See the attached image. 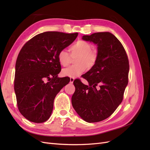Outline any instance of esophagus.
I'll return each instance as SVG.
<instances>
[{
  "label": "esophagus",
  "mask_w": 150,
  "mask_h": 150,
  "mask_svg": "<svg viewBox=\"0 0 150 150\" xmlns=\"http://www.w3.org/2000/svg\"><path fill=\"white\" fill-rule=\"evenodd\" d=\"M74 81V78H70V83H73Z\"/></svg>",
  "instance_id": "esophagus-1"
}]
</instances>
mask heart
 <instances>
[{
  "mask_svg": "<svg viewBox=\"0 0 150 150\" xmlns=\"http://www.w3.org/2000/svg\"><path fill=\"white\" fill-rule=\"evenodd\" d=\"M91 44L80 40L69 48L71 55L66 49H62L57 55L58 61L62 66L66 67L70 64L71 56L75 57L76 64L62 69V74L70 78H77L83 74L86 69L92 68L97 60L96 50L92 49Z\"/></svg>",
  "mask_w": 150,
  "mask_h": 150,
  "instance_id": "b5f03b06",
  "label": "heart"
}]
</instances>
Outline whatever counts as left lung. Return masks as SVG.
Returning <instances> with one entry per match:
<instances>
[{
  "instance_id": "1",
  "label": "left lung",
  "mask_w": 150,
  "mask_h": 150,
  "mask_svg": "<svg viewBox=\"0 0 150 150\" xmlns=\"http://www.w3.org/2000/svg\"><path fill=\"white\" fill-rule=\"evenodd\" d=\"M82 39L97 45V60L83 76L88 85L79 79L74 81L71 103L84 121L99 122L110 117L122 101L128 83L129 61L120 40L109 32L83 35Z\"/></svg>"
}]
</instances>
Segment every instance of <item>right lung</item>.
Wrapping results in <instances>:
<instances>
[{"mask_svg": "<svg viewBox=\"0 0 150 150\" xmlns=\"http://www.w3.org/2000/svg\"><path fill=\"white\" fill-rule=\"evenodd\" d=\"M78 35L45 32L21 49L16 63L14 91L18 109L27 120L40 123L51 116L57 94L70 81L68 77H58L61 70L58 53Z\"/></svg>", "mask_w": 150, "mask_h": 150, "instance_id": "add662e5", "label": "right lung"}]
</instances>
